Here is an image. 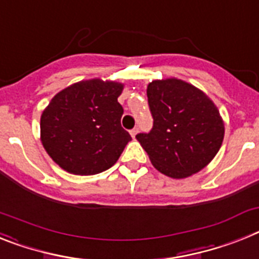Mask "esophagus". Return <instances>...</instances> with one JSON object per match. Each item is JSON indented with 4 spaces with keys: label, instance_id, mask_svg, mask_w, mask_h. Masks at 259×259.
<instances>
[{
    "label": "esophagus",
    "instance_id": "obj_1",
    "mask_svg": "<svg viewBox=\"0 0 259 259\" xmlns=\"http://www.w3.org/2000/svg\"><path fill=\"white\" fill-rule=\"evenodd\" d=\"M130 134H131V136H132V138H136V135H138L139 134V130H138V128H134V130H132V131L131 132H130Z\"/></svg>",
    "mask_w": 259,
    "mask_h": 259
}]
</instances>
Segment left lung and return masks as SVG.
I'll return each mask as SVG.
<instances>
[{
	"label": "left lung",
	"instance_id": "left-lung-1",
	"mask_svg": "<svg viewBox=\"0 0 259 259\" xmlns=\"http://www.w3.org/2000/svg\"><path fill=\"white\" fill-rule=\"evenodd\" d=\"M147 96L153 128L136 139L152 165L174 180L204 169L224 140V120L213 101L176 77L149 82Z\"/></svg>",
	"mask_w": 259,
	"mask_h": 259
}]
</instances>
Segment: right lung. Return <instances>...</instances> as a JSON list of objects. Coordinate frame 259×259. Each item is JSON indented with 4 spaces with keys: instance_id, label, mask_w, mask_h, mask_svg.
<instances>
[{
    "instance_id": "add662e5",
    "label": "right lung",
    "mask_w": 259,
    "mask_h": 259,
    "mask_svg": "<svg viewBox=\"0 0 259 259\" xmlns=\"http://www.w3.org/2000/svg\"><path fill=\"white\" fill-rule=\"evenodd\" d=\"M124 83L82 79L60 90L40 116V141L65 171L93 176L119 160L131 136L120 125Z\"/></svg>"
}]
</instances>
